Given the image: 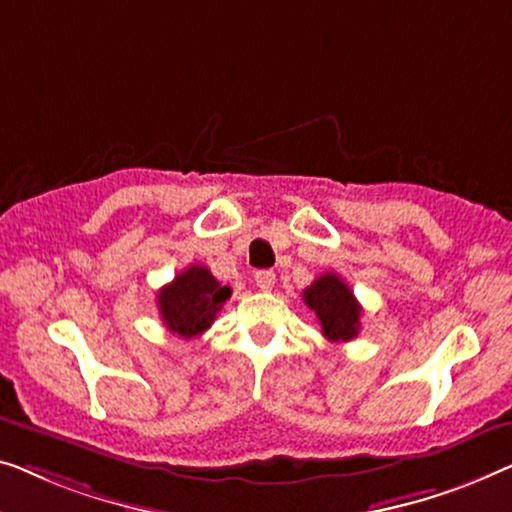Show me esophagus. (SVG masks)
Segmentation results:
<instances>
[{
    "instance_id": "esophagus-1",
    "label": "esophagus",
    "mask_w": 512,
    "mask_h": 512,
    "mask_svg": "<svg viewBox=\"0 0 512 512\" xmlns=\"http://www.w3.org/2000/svg\"><path fill=\"white\" fill-rule=\"evenodd\" d=\"M255 283H257V287L262 292H269L273 285H276V273L273 271H269V269H264V271H257L255 273Z\"/></svg>"
}]
</instances>
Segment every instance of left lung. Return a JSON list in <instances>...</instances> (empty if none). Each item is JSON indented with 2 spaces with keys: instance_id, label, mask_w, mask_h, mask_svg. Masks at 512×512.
<instances>
[{
  "instance_id": "left-lung-1",
  "label": "left lung",
  "mask_w": 512,
  "mask_h": 512,
  "mask_svg": "<svg viewBox=\"0 0 512 512\" xmlns=\"http://www.w3.org/2000/svg\"><path fill=\"white\" fill-rule=\"evenodd\" d=\"M304 301L318 315L322 334L334 343L352 341L359 334L362 306L338 273H322L304 290Z\"/></svg>"
}]
</instances>
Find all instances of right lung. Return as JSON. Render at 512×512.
<instances>
[{
    "label": "right lung",
    "mask_w": 512,
    "mask_h": 512,
    "mask_svg": "<svg viewBox=\"0 0 512 512\" xmlns=\"http://www.w3.org/2000/svg\"><path fill=\"white\" fill-rule=\"evenodd\" d=\"M229 297L232 287L220 285L206 266L192 264L157 292V308L169 331L194 338L213 325Z\"/></svg>",
    "instance_id": "add662e5"
}]
</instances>
